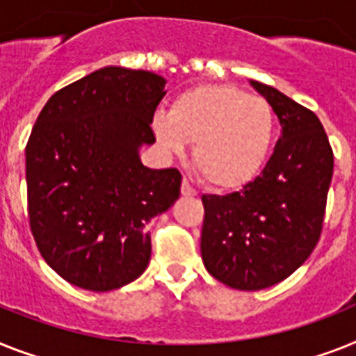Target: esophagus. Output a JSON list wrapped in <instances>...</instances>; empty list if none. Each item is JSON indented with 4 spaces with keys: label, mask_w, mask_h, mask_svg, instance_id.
I'll return each instance as SVG.
<instances>
[{
    "label": "esophagus",
    "mask_w": 356,
    "mask_h": 356,
    "mask_svg": "<svg viewBox=\"0 0 356 356\" xmlns=\"http://www.w3.org/2000/svg\"><path fill=\"white\" fill-rule=\"evenodd\" d=\"M181 195L184 196H195L196 195L195 187L189 184V180H185V178H184V181H181Z\"/></svg>",
    "instance_id": "1"
}]
</instances>
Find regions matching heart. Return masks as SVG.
Returning <instances> with one entry per match:
<instances>
[{"label": "heart", "mask_w": 356, "mask_h": 356, "mask_svg": "<svg viewBox=\"0 0 356 356\" xmlns=\"http://www.w3.org/2000/svg\"><path fill=\"white\" fill-rule=\"evenodd\" d=\"M152 132L167 152L193 161L202 180L214 189H240L260 175L271 154L277 116L264 98L233 85H198L156 111Z\"/></svg>", "instance_id": "1"}]
</instances>
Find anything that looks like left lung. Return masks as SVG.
I'll list each match as a JSON object with an SVG mask.
<instances>
[{"instance_id": "1", "label": "left lung", "mask_w": 356, "mask_h": 356, "mask_svg": "<svg viewBox=\"0 0 356 356\" xmlns=\"http://www.w3.org/2000/svg\"><path fill=\"white\" fill-rule=\"evenodd\" d=\"M251 85L280 120L275 151L242 191L202 196L205 269L240 291L275 286L309 258L333 176V149L316 114L275 87L252 79Z\"/></svg>"}]
</instances>
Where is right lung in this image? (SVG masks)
Masks as SVG:
<instances>
[{
	"label": "right lung",
	"mask_w": 356,
	"mask_h": 356,
	"mask_svg": "<svg viewBox=\"0 0 356 356\" xmlns=\"http://www.w3.org/2000/svg\"><path fill=\"white\" fill-rule=\"evenodd\" d=\"M165 79L104 67L67 85L41 108L25 149L26 200L41 257L69 284L111 291L151 260L145 225L180 196L178 169H149L140 147Z\"/></svg>",
	"instance_id": "1"
}]
</instances>
